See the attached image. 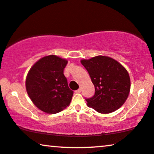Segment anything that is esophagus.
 Instances as JSON below:
<instances>
[{
    "label": "esophagus",
    "instance_id": "obj_1",
    "mask_svg": "<svg viewBox=\"0 0 154 154\" xmlns=\"http://www.w3.org/2000/svg\"><path fill=\"white\" fill-rule=\"evenodd\" d=\"M81 91H82V89H81V88H79V89H78V90L75 91V93H81Z\"/></svg>",
    "mask_w": 154,
    "mask_h": 154
}]
</instances>
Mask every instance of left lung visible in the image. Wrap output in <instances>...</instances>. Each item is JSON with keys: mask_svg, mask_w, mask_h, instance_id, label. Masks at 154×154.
<instances>
[{"mask_svg": "<svg viewBox=\"0 0 154 154\" xmlns=\"http://www.w3.org/2000/svg\"><path fill=\"white\" fill-rule=\"evenodd\" d=\"M94 84L95 93L86 99L87 106L100 113L114 112L126 102L131 88L127 70L118 61L106 56L82 59Z\"/></svg>", "mask_w": 154, "mask_h": 154, "instance_id": "left-lung-1", "label": "left lung"}]
</instances>
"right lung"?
<instances>
[{"label":"right lung","instance_id":"obj_1","mask_svg":"<svg viewBox=\"0 0 154 154\" xmlns=\"http://www.w3.org/2000/svg\"><path fill=\"white\" fill-rule=\"evenodd\" d=\"M67 63L66 59L52 54L41 58L29 69L26 80V91L41 111L54 114L69 106L73 91L63 75Z\"/></svg>","mask_w":154,"mask_h":154}]
</instances>
